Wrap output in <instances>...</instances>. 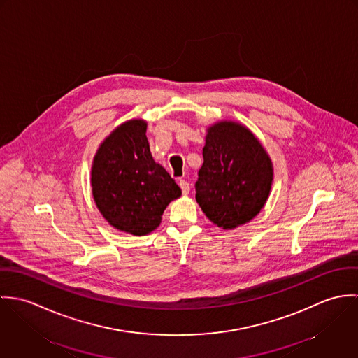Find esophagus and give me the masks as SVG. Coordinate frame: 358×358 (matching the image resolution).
Listing matches in <instances>:
<instances>
[{"mask_svg":"<svg viewBox=\"0 0 358 358\" xmlns=\"http://www.w3.org/2000/svg\"><path fill=\"white\" fill-rule=\"evenodd\" d=\"M179 186H180L183 194H189V192H190V185H189V182H186V180H179Z\"/></svg>","mask_w":358,"mask_h":358,"instance_id":"esophagus-1","label":"esophagus"}]
</instances>
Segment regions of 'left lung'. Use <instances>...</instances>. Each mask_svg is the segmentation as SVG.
<instances>
[{"label": "left lung", "instance_id": "1", "mask_svg": "<svg viewBox=\"0 0 358 358\" xmlns=\"http://www.w3.org/2000/svg\"><path fill=\"white\" fill-rule=\"evenodd\" d=\"M204 162L196 200L217 227L231 230L252 220L266 204L273 185V162L245 125L217 121L206 128Z\"/></svg>", "mask_w": 358, "mask_h": 358}]
</instances>
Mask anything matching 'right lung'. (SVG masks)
I'll use <instances>...</instances> for the list:
<instances>
[{"label": "right lung", "instance_id": "obj_1", "mask_svg": "<svg viewBox=\"0 0 358 358\" xmlns=\"http://www.w3.org/2000/svg\"><path fill=\"white\" fill-rule=\"evenodd\" d=\"M148 122L132 118L104 138L92 161L94 201L114 229L134 236L155 230L168 204L182 196L171 175L154 161Z\"/></svg>", "mask_w": 358, "mask_h": 358}]
</instances>
